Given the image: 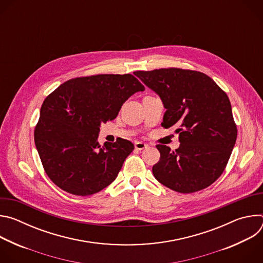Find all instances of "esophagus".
Instances as JSON below:
<instances>
[{
  "label": "esophagus",
  "instance_id": "1",
  "mask_svg": "<svg viewBox=\"0 0 263 263\" xmlns=\"http://www.w3.org/2000/svg\"><path fill=\"white\" fill-rule=\"evenodd\" d=\"M134 145H135V148H136V149H139V151H141V149H143V148H145V147L147 146V144L144 143V142H142V141H136V142L134 143Z\"/></svg>",
  "mask_w": 263,
  "mask_h": 263
}]
</instances>
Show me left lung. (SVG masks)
I'll list each match as a JSON object with an SVG mask.
<instances>
[{"label":"left lung","instance_id":"8db88e82","mask_svg":"<svg viewBox=\"0 0 263 263\" xmlns=\"http://www.w3.org/2000/svg\"><path fill=\"white\" fill-rule=\"evenodd\" d=\"M134 74L160 97L166 109L162 127H178L179 148L156 145L160 160L154 177L181 194L206 189L222 174L237 137L228 96L201 71L160 68Z\"/></svg>","mask_w":263,"mask_h":263}]
</instances>
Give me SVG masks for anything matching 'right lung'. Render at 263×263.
I'll list each match as a JSON object with an SVG mask.
<instances>
[{"instance_id":"right-lung-1","label":"right lung","mask_w":263,"mask_h":263,"mask_svg":"<svg viewBox=\"0 0 263 263\" xmlns=\"http://www.w3.org/2000/svg\"><path fill=\"white\" fill-rule=\"evenodd\" d=\"M143 90L131 73L96 74L70 79L46 98L34 140L47 175L58 187L83 197L116 180L134 144L121 138L100 145V127Z\"/></svg>"}]
</instances>
